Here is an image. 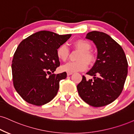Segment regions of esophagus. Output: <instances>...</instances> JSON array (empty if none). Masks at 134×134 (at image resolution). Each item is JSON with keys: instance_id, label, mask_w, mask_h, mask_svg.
<instances>
[{"instance_id": "34e87169", "label": "esophagus", "mask_w": 134, "mask_h": 134, "mask_svg": "<svg viewBox=\"0 0 134 134\" xmlns=\"http://www.w3.org/2000/svg\"><path fill=\"white\" fill-rule=\"evenodd\" d=\"M72 74H73L72 72H67V75H68V76H69V75H72Z\"/></svg>"}]
</instances>
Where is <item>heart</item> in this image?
I'll use <instances>...</instances> for the list:
<instances>
[{
  "instance_id": "1",
  "label": "heart",
  "mask_w": 134,
  "mask_h": 134,
  "mask_svg": "<svg viewBox=\"0 0 134 134\" xmlns=\"http://www.w3.org/2000/svg\"><path fill=\"white\" fill-rule=\"evenodd\" d=\"M74 45L75 47L82 51L80 53L79 59L76 62H69L62 66L64 70L69 72H81L86 70L88 68L87 62L90 64L93 62L94 57V55L90 50L91 49V44L87 41L83 40H79L74 42ZM57 55L58 58L62 61H65L68 59L69 55V50L67 45L62 44L57 49ZM85 58V60L83 59Z\"/></svg>"
}]
</instances>
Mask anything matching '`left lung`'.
I'll return each instance as SVG.
<instances>
[{
    "label": "left lung",
    "mask_w": 134,
    "mask_h": 134,
    "mask_svg": "<svg viewBox=\"0 0 134 134\" xmlns=\"http://www.w3.org/2000/svg\"><path fill=\"white\" fill-rule=\"evenodd\" d=\"M97 48V59L87 74L93 80H82L77 85L80 96L87 104L101 107L113 102L122 91L127 75L128 63L121 46L103 32H90L85 37Z\"/></svg>",
    "instance_id": "left-lung-1"
}]
</instances>
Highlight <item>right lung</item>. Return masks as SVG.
I'll use <instances>...</instances> for the list:
<instances>
[{
    "mask_svg": "<svg viewBox=\"0 0 134 134\" xmlns=\"http://www.w3.org/2000/svg\"><path fill=\"white\" fill-rule=\"evenodd\" d=\"M71 35L40 31L18 45L12 64L13 82L16 91L25 101L42 106L56 96L59 82L67 77L65 72L52 74L60 65L57 49Z\"/></svg>",
    "mask_w": 134,
    "mask_h": 134,
    "instance_id": "1",
    "label": "right lung"
}]
</instances>
